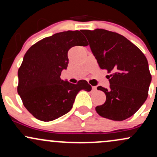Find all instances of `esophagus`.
Listing matches in <instances>:
<instances>
[{"instance_id":"34e87169","label":"esophagus","mask_w":157,"mask_h":157,"mask_svg":"<svg viewBox=\"0 0 157 157\" xmlns=\"http://www.w3.org/2000/svg\"><path fill=\"white\" fill-rule=\"evenodd\" d=\"M92 90H93V91H96V90H97L96 86H92Z\"/></svg>"}]
</instances>
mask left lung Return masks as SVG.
<instances>
[{"instance_id":"left-lung-1","label":"left lung","mask_w":157,"mask_h":157,"mask_svg":"<svg viewBox=\"0 0 157 157\" xmlns=\"http://www.w3.org/2000/svg\"><path fill=\"white\" fill-rule=\"evenodd\" d=\"M101 69L107 70L110 89L105 103L95 108L100 116L122 121L134 115L146 100L151 81L148 63L141 50L126 37L102 29L82 30Z\"/></svg>"}]
</instances>
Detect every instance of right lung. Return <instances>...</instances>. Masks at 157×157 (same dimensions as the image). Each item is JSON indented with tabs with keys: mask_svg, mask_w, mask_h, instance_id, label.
<instances>
[{
	"mask_svg": "<svg viewBox=\"0 0 157 157\" xmlns=\"http://www.w3.org/2000/svg\"><path fill=\"white\" fill-rule=\"evenodd\" d=\"M82 31H67L45 37L25 54L18 69L17 92L23 105L37 120L49 122L72 108L80 90H91L86 80L72 84L61 80L68 66V52L73 46H88Z\"/></svg>",
	"mask_w": 157,
	"mask_h": 157,
	"instance_id": "obj_1",
	"label": "right lung"
}]
</instances>
